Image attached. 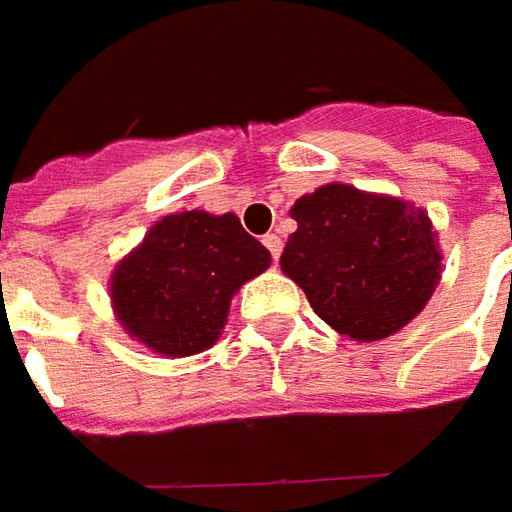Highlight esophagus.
Returning <instances> with one entry per match:
<instances>
[{"instance_id": "34e87169", "label": "esophagus", "mask_w": 512, "mask_h": 512, "mask_svg": "<svg viewBox=\"0 0 512 512\" xmlns=\"http://www.w3.org/2000/svg\"><path fill=\"white\" fill-rule=\"evenodd\" d=\"M262 245L270 250V259H273V262L282 256V236H276V233H267L265 239H262Z\"/></svg>"}]
</instances>
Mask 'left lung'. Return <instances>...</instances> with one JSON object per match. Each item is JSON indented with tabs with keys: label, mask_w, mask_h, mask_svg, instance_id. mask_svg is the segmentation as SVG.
I'll return each instance as SVG.
<instances>
[{
	"label": "left lung",
	"mask_w": 512,
	"mask_h": 512,
	"mask_svg": "<svg viewBox=\"0 0 512 512\" xmlns=\"http://www.w3.org/2000/svg\"><path fill=\"white\" fill-rule=\"evenodd\" d=\"M282 270L342 336L376 342L402 330L439 285L430 219L399 199L325 185L293 205Z\"/></svg>",
	"instance_id": "8db88e82"
}]
</instances>
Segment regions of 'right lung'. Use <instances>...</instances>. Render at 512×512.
I'll return each instance as SVG.
<instances>
[{
    "label": "right lung",
    "instance_id": "1",
    "mask_svg": "<svg viewBox=\"0 0 512 512\" xmlns=\"http://www.w3.org/2000/svg\"><path fill=\"white\" fill-rule=\"evenodd\" d=\"M270 265L233 213L185 210L150 227L116 267L110 296L130 336L165 356H193L219 339L230 299Z\"/></svg>",
    "mask_w": 512,
    "mask_h": 512
}]
</instances>
